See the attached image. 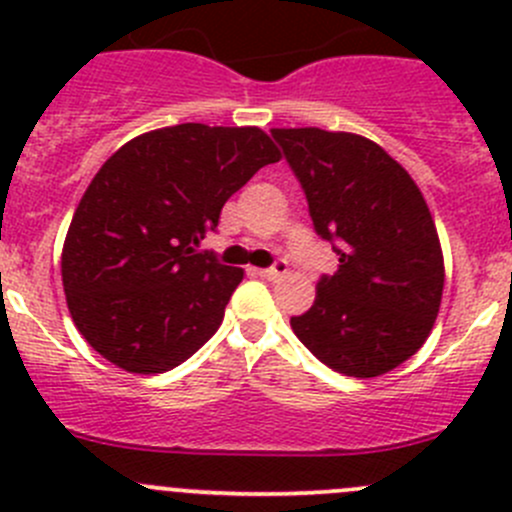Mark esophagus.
I'll return each instance as SVG.
<instances>
[{
    "label": "esophagus",
    "mask_w": 512,
    "mask_h": 512,
    "mask_svg": "<svg viewBox=\"0 0 512 512\" xmlns=\"http://www.w3.org/2000/svg\"><path fill=\"white\" fill-rule=\"evenodd\" d=\"M257 277H262V280H275V277L285 275L287 272V262L285 260H275V265L272 267H260V270H252Z\"/></svg>",
    "instance_id": "1"
}]
</instances>
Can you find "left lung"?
Returning <instances> with one entry per match:
<instances>
[{
	"instance_id": "1",
	"label": "left lung",
	"mask_w": 512,
	"mask_h": 512,
	"mask_svg": "<svg viewBox=\"0 0 512 512\" xmlns=\"http://www.w3.org/2000/svg\"><path fill=\"white\" fill-rule=\"evenodd\" d=\"M314 232L339 255L314 304L289 319L299 342L347 376L386 374L426 342L443 294L428 205L384 148L354 133L275 128Z\"/></svg>"
}]
</instances>
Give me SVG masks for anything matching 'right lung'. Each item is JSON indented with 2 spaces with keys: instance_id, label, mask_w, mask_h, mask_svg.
<instances>
[{
  "instance_id": "add662e5",
  "label": "right lung",
  "mask_w": 512,
  "mask_h": 512,
  "mask_svg": "<svg viewBox=\"0 0 512 512\" xmlns=\"http://www.w3.org/2000/svg\"><path fill=\"white\" fill-rule=\"evenodd\" d=\"M280 151L260 128L180 123L118 148L86 188L61 252L74 324L103 359L163 374L225 317L245 272L195 250Z\"/></svg>"
}]
</instances>
